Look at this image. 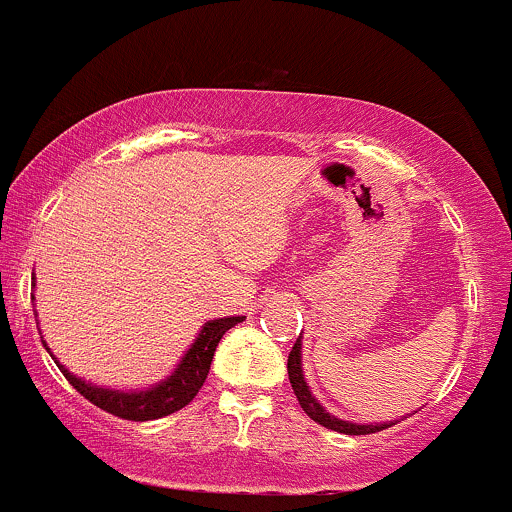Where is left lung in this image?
Returning a JSON list of instances; mask_svg holds the SVG:
<instances>
[{"label":"left lung","mask_w":512,"mask_h":512,"mask_svg":"<svg viewBox=\"0 0 512 512\" xmlns=\"http://www.w3.org/2000/svg\"><path fill=\"white\" fill-rule=\"evenodd\" d=\"M286 369H289L291 389H294L296 398H299V406L303 408V411H306L308 418L316 420V423L323 425V428L335 430V432H345V435H372V432L386 430V428H391V425L398 423V420H393V423L362 425V423H350V420H340V418H335V415H330L328 411H325V408L316 401V396H313L311 389H308L306 379H303L301 335H299V340L294 342V347H291V355H289V362H286Z\"/></svg>","instance_id":"left-lung-1"}]
</instances>
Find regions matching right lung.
<instances>
[{
    "instance_id": "obj_1",
    "label": "right lung",
    "mask_w": 512,
    "mask_h": 512,
    "mask_svg": "<svg viewBox=\"0 0 512 512\" xmlns=\"http://www.w3.org/2000/svg\"><path fill=\"white\" fill-rule=\"evenodd\" d=\"M243 320L245 316L209 320V323L201 328L199 338L192 342L187 355L182 357V362L177 364V369H174L167 379H162L160 384L150 386V389L145 391L101 389V386L89 384V381L80 379V376L67 372L63 364L55 359V355L50 357L55 359V364H58V369L63 372L65 379L70 381V384L75 386L87 401H92L94 406H99L101 411L116 415V418L143 423V420L165 418V415L179 411V408H184L189 401H192L196 393H199L201 386H204L206 376H209L213 352H216L218 342H221L223 335H226L233 325L243 323ZM43 347H46V340H43Z\"/></svg>"
}]
</instances>
